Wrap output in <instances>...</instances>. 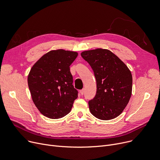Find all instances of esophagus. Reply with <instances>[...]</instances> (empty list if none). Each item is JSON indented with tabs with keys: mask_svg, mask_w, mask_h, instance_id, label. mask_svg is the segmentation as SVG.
<instances>
[{
	"mask_svg": "<svg viewBox=\"0 0 160 160\" xmlns=\"http://www.w3.org/2000/svg\"><path fill=\"white\" fill-rule=\"evenodd\" d=\"M80 94H81V95H83V93H84V89H82V90H80Z\"/></svg>",
	"mask_w": 160,
	"mask_h": 160,
	"instance_id": "1",
	"label": "esophagus"
}]
</instances>
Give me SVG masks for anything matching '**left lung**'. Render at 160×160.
<instances>
[{"mask_svg":"<svg viewBox=\"0 0 160 160\" xmlns=\"http://www.w3.org/2000/svg\"><path fill=\"white\" fill-rule=\"evenodd\" d=\"M92 68L96 80V94L89 101L91 113L101 120L119 116L132 92V75L127 66L111 51L97 48L81 53Z\"/></svg>","mask_w":160,"mask_h":160,"instance_id":"obj_1","label":"left lung"}]
</instances>
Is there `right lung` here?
<instances>
[{
	"mask_svg": "<svg viewBox=\"0 0 160 160\" xmlns=\"http://www.w3.org/2000/svg\"><path fill=\"white\" fill-rule=\"evenodd\" d=\"M77 56L76 52L51 50L34 64L28 75L34 105L50 119H59L68 114L78 98L69 68Z\"/></svg>",
	"mask_w": 160,
	"mask_h": 160,
	"instance_id": "1",
	"label": "right lung"
}]
</instances>
